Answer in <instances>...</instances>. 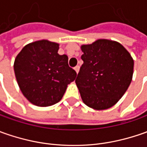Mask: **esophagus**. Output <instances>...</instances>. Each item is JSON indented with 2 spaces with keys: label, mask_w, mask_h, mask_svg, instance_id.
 <instances>
[{
  "label": "esophagus",
  "mask_w": 147,
  "mask_h": 147,
  "mask_svg": "<svg viewBox=\"0 0 147 147\" xmlns=\"http://www.w3.org/2000/svg\"><path fill=\"white\" fill-rule=\"evenodd\" d=\"M74 70L76 71V73L78 74V73L79 72V66H76V67L74 68Z\"/></svg>",
  "instance_id": "1"
}]
</instances>
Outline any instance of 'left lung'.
I'll return each instance as SVG.
<instances>
[{"mask_svg":"<svg viewBox=\"0 0 147 147\" xmlns=\"http://www.w3.org/2000/svg\"><path fill=\"white\" fill-rule=\"evenodd\" d=\"M83 64L76 85L82 101L96 110H107L119 100L132 82L133 57L119 42L98 39L82 45Z\"/></svg>","mask_w":147,"mask_h":147,"instance_id":"left-lung-1","label":"left lung"}]
</instances>
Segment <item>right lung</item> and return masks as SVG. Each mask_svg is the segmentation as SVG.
Instances as JSON below:
<instances>
[{"label": "right lung", "instance_id": "add662e5", "mask_svg": "<svg viewBox=\"0 0 147 147\" xmlns=\"http://www.w3.org/2000/svg\"><path fill=\"white\" fill-rule=\"evenodd\" d=\"M59 44L39 40L27 44L14 59V70L20 91L34 105L46 107L59 102L77 76L68 56L58 54Z\"/></svg>", "mask_w": 147, "mask_h": 147}]
</instances>
